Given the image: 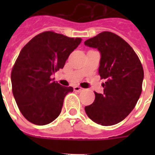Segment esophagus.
<instances>
[{"label":"esophagus","mask_w":155,"mask_h":155,"mask_svg":"<svg viewBox=\"0 0 155 155\" xmlns=\"http://www.w3.org/2000/svg\"><path fill=\"white\" fill-rule=\"evenodd\" d=\"M74 91H75V92H82V91H84V88L79 87V86H75V87H74Z\"/></svg>","instance_id":"34e87169"}]
</instances>
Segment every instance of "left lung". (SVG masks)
<instances>
[{
    "mask_svg": "<svg viewBox=\"0 0 155 155\" xmlns=\"http://www.w3.org/2000/svg\"><path fill=\"white\" fill-rule=\"evenodd\" d=\"M101 54L99 75L106 80L102 94L95 92L94 102L85 107L87 117L101 125L123 120L134 109L140 95L144 71L139 58L125 40L104 31L84 42Z\"/></svg>",
    "mask_w": 155,
    "mask_h": 155,
    "instance_id": "left-lung-1",
    "label": "left lung"
}]
</instances>
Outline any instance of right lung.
I'll return each instance as SVG.
<instances>
[{
	"mask_svg": "<svg viewBox=\"0 0 155 155\" xmlns=\"http://www.w3.org/2000/svg\"><path fill=\"white\" fill-rule=\"evenodd\" d=\"M81 41L80 38L46 31L21 49L11 72V82L18 108L30 122L47 125L60 114L63 100L73 87L55 83L51 75L64 67Z\"/></svg>",
	"mask_w": 155,
	"mask_h": 155,
	"instance_id": "add662e5",
	"label": "right lung"
}]
</instances>
